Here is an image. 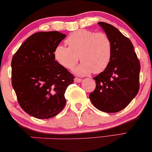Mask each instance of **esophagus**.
<instances>
[{
    "label": "esophagus",
    "instance_id": "obj_1",
    "mask_svg": "<svg viewBox=\"0 0 152 152\" xmlns=\"http://www.w3.org/2000/svg\"><path fill=\"white\" fill-rule=\"evenodd\" d=\"M82 80H83L82 78H78V77H76V78H74V81L76 83H80V82H82Z\"/></svg>",
    "mask_w": 152,
    "mask_h": 152
}]
</instances>
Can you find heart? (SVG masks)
Wrapping results in <instances>:
<instances>
[{
    "mask_svg": "<svg viewBox=\"0 0 152 152\" xmlns=\"http://www.w3.org/2000/svg\"><path fill=\"white\" fill-rule=\"evenodd\" d=\"M68 47L58 46L54 56L56 61L64 68L73 69L79 57L82 64L75 69L80 76L90 73L99 74L109 65L113 54V44L105 33L79 29L70 34L65 40Z\"/></svg>",
    "mask_w": 152,
    "mask_h": 152,
    "instance_id": "heart-1",
    "label": "heart"
}]
</instances>
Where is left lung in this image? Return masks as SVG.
<instances>
[{
	"mask_svg": "<svg viewBox=\"0 0 152 152\" xmlns=\"http://www.w3.org/2000/svg\"><path fill=\"white\" fill-rule=\"evenodd\" d=\"M113 44L109 65L94 77L96 89L89 99L98 110L117 113L125 108L139 92L141 65L131 41L115 26L99 22Z\"/></svg>",
	"mask_w": 152,
	"mask_h": 152,
	"instance_id": "obj_1",
	"label": "left lung"
}]
</instances>
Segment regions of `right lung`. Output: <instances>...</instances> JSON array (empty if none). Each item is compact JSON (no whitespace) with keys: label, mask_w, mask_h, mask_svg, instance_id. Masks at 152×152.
Here are the masks:
<instances>
[{"label":"right lung","mask_w":152,"mask_h":152,"mask_svg":"<svg viewBox=\"0 0 152 152\" xmlns=\"http://www.w3.org/2000/svg\"><path fill=\"white\" fill-rule=\"evenodd\" d=\"M66 35L58 31L33 34L11 61V83L20 106L37 119L58 114L66 104L65 92L74 76L55 61L54 50Z\"/></svg>","instance_id":"add662e5"}]
</instances>
